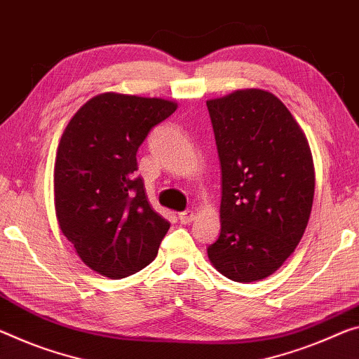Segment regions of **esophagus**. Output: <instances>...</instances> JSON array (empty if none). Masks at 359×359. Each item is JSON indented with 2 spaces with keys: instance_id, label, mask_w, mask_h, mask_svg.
I'll list each match as a JSON object with an SVG mask.
<instances>
[{
  "instance_id": "esophagus-1",
  "label": "esophagus",
  "mask_w": 359,
  "mask_h": 359,
  "mask_svg": "<svg viewBox=\"0 0 359 359\" xmlns=\"http://www.w3.org/2000/svg\"><path fill=\"white\" fill-rule=\"evenodd\" d=\"M178 218H180V222L183 223V224H189V223L194 222L196 213H194V210H186V212H181Z\"/></svg>"
}]
</instances>
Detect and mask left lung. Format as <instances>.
Instances as JSON below:
<instances>
[{"mask_svg": "<svg viewBox=\"0 0 359 359\" xmlns=\"http://www.w3.org/2000/svg\"><path fill=\"white\" fill-rule=\"evenodd\" d=\"M222 163V233L208 260L236 283L271 276L305 233L314 197L308 140L273 93L249 88L207 101Z\"/></svg>", "mask_w": 359, "mask_h": 359, "instance_id": "obj_1", "label": "left lung"}]
</instances>
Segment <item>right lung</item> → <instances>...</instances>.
<instances>
[{"instance_id":"right-lung-1","label":"right lung","mask_w":359,"mask_h":359,"mask_svg":"<svg viewBox=\"0 0 359 359\" xmlns=\"http://www.w3.org/2000/svg\"><path fill=\"white\" fill-rule=\"evenodd\" d=\"M178 104L102 93L83 104L60 136L54 207L62 234L93 271L120 279L157 257L170 223L147 201L136 152Z\"/></svg>"}]
</instances>
